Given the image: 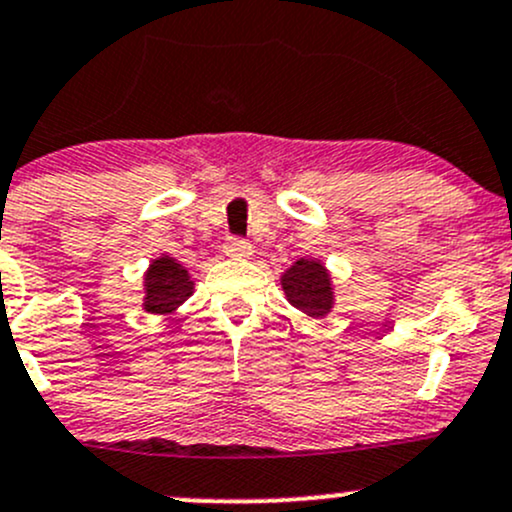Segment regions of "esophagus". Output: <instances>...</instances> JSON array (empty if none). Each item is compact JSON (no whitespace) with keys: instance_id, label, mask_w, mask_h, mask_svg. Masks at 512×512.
<instances>
[{"instance_id":"esophagus-1","label":"esophagus","mask_w":512,"mask_h":512,"mask_svg":"<svg viewBox=\"0 0 512 512\" xmlns=\"http://www.w3.org/2000/svg\"><path fill=\"white\" fill-rule=\"evenodd\" d=\"M225 252H228L230 257H250L252 245L242 238H228L225 240Z\"/></svg>"}]
</instances>
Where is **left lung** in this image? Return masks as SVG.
I'll return each instance as SVG.
<instances>
[{"label":"left lung","instance_id":"1","mask_svg":"<svg viewBox=\"0 0 512 512\" xmlns=\"http://www.w3.org/2000/svg\"><path fill=\"white\" fill-rule=\"evenodd\" d=\"M279 284H282L284 297H287L289 304L299 309L301 314L311 316V319H324L326 314H331L333 304H336L331 272L326 270L321 260L301 257L282 274Z\"/></svg>","mask_w":512,"mask_h":512}]
</instances>
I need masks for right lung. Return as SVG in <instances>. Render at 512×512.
Instances as JSON below:
<instances>
[{"mask_svg":"<svg viewBox=\"0 0 512 512\" xmlns=\"http://www.w3.org/2000/svg\"><path fill=\"white\" fill-rule=\"evenodd\" d=\"M193 294V279L176 257L161 255L144 272V311L169 316Z\"/></svg>","mask_w":512,"mask_h":512,"instance_id":"1","label":"right lung"}]
</instances>
